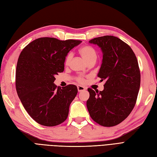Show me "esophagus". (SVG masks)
I'll return each mask as SVG.
<instances>
[{
    "label": "esophagus",
    "mask_w": 157,
    "mask_h": 157,
    "mask_svg": "<svg viewBox=\"0 0 157 157\" xmlns=\"http://www.w3.org/2000/svg\"><path fill=\"white\" fill-rule=\"evenodd\" d=\"M77 89H78V91L80 92H82V91H84V90H86V88H85L84 86H77Z\"/></svg>",
    "instance_id": "esophagus-1"
}]
</instances>
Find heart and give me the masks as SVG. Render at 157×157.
I'll return each instance as SVG.
<instances>
[{"label":"heart","instance_id":"1","mask_svg":"<svg viewBox=\"0 0 157 157\" xmlns=\"http://www.w3.org/2000/svg\"><path fill=\"white\" fill-rule=\"evenodd\" d=\"M79 53L81 55L83 59L86 61V63L91 61H96L97 59V54L96 52L92 47L89 46H84L79 49ZM72 54L69 52L67 55L65 56L64 63L65 65H69L70 61L72 58ZM77 80L80 83H83L84 82V78L82 76H78L77 77Z\"/></svg>","mask_w":157,"mask_h":157}]
</instances>
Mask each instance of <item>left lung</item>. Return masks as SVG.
<instances>
[{"mask_svg": "<svg viewBox=\"0 0 157 157\" xmlns=\"http://www.w3.org/2000/svg\"><path fill=\"white\" fill-rule=\"evenodd\" d=\"M89 42L98 45L103 52L98 77L106 82L103 91L88 89V110L98 124L116 126L126 119L136 105L141 80L138 62L130 46L116 36L97 37Z\"/></svg>", "mask_w": 157, "mask_h": 157, "instance_id": "obj_1", "label": "left lung"}]
</instances>
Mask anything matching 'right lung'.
<instances>
[{
  "label": "right lung",
  "instance_id": "add662e5",
  "mask_svg": "<svg viewBox=\"0 0 157 157\" xmlns=\"http://www.w3.org/2000/svg\"><path fill=\"white\" fill-rule=\"evenodd\" d=\"M81 42L39 38L27 45L19 56L16 91L26 111L39 124L55 126L67 119L77 87H58L54 83L55 75L64 71L65 56Z\"/></svg>",
  "mask_w": 157,
  "mask_h": 157
}]
</instances>
